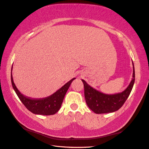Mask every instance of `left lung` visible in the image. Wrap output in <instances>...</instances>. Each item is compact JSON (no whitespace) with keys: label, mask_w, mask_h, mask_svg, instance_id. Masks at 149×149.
<instances>
[{"label":"left lung","mask_w":149,"mask_h":149,"mask_svg":"<svg viewBox=\"0 0 149 149\" xmlns=\"http://www.w3.org/2000/svg\"><path fill=\"white\" fill-rule=\"evenodd\" d=\"M133 65L132 79L129 86L122 93L114 95H106L94 89L81 80L84 86V95L86 104L90 109L96 114L113 113L120 109L125 102L132 89L135 81V71Z\"/></svg>","instance_id":"left-lung-1"}]
</instances>
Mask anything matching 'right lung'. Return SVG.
I'll list each match as a JSON object with an SVG mask.
<instances>
[{"label":"right lung","mask_w":149,"mask_h":149,"mask_svg":"<svg viewBox=\"0 0 149 149\" xmlns=\"http://www.w3.org/2000/svg\"><path fill=\"white\" fill-rule=\"evenodd\" d=\"M12 68L11 80L13 89L24 106L30 112L35 114L53 115L56 113L61 107L66 92L68 91L72 81L75 79V78L71 79L60 89L49 96L44 98L34 99L25 96L18 90L13 81V77H12Z\"/></svg>","instance_id":"right-lung-1"}]
</instances>
